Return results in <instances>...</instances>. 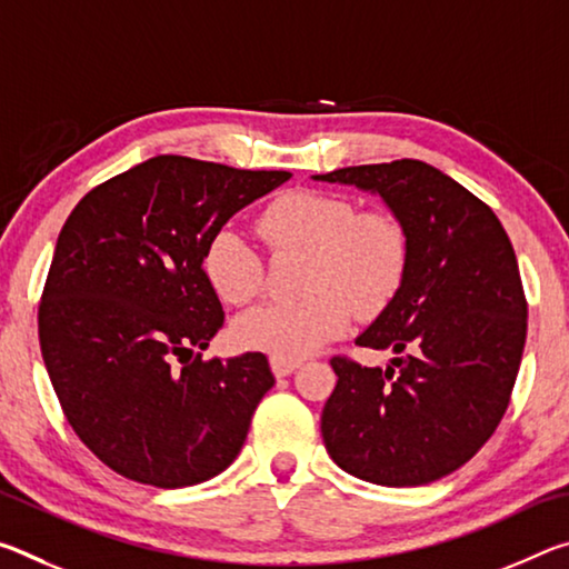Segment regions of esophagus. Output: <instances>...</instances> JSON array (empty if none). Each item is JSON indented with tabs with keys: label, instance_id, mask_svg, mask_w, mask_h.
<instances>
[{
	"label": "esophagus",
	"instance_id": "34e87169",
	"mask_svg": "<svg viewBox=\"0 0 569 569\" xmlns=\"http://www.w3.org/2000/svg\"><path fill=\"white\" fill-rule=\"evenodd\" d=\"M270 369H273L276 377H288L291 372H296V369H299V362H296V359L270 357Z\"/></svg>",
	"mask_w": 569,
	"mask_h": 569
}]
</instances>
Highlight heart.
I'll use <instances>...</instances> for the list:
<instances>
[{
	"mask_svg": "<svg viewBox=\"0 0 569 569\" xmlns=\"http://www.w3.org/2000/svg\"><path fill=\"white\" fill-rule=\"evenodd\" d=\"M273 256L303 252L301 301L263 303L238 317L240 347L301 359L341 337L357 317H377L400 291L408 270V232L387 210H357L345 194L291 189L266 204L256 222ZM202 270L224 303L242 306L263 293L266 266L236 230L207 242Z\"/></svg>",
	"mask_w": 569,
	"mask_h": 569,
	"instance_id": "b5f03b06",
	"label": "heart"
}]
</instances>
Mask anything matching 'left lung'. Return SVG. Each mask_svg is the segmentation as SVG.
Masks as SVG:
<instances>
[{"instance_id": "left-lung-1", "label": "left lung", "mask_w": 569, "mask_h": 569, "mask_svg": "<svg viewBox=\"0 0 569 569\" xmlns=\"http://www.w3.org/2000/svg\"><path fill=\"white\" fill-rule=\"evenodd\" d=\"M317 182L380 194L408 232L400 291L359 347L392 362L333 357L337 387L321 436L339 468L380 486L443 479L493 436L517 382L527 299L511 240L493 210L418 159L345 167Z\"/></svg>"}]
</instances>
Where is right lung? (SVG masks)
Here are the masks:
<instances>
[{
    "label": "right lung",
    "instance_id": "1",
    "mask_svg": "<svg viewBox=\"0 0 569 569\" xmlns=\"http://www.w3.org/2000/svg\"><path fill=\"white\" fill-rule=\"evenodd\" d=\"M291 171L161 154L98 184L62 224L38 331L76 436L123 479L179 489L236 461L276 385L260 351L204 362L224 311L207 242Z\"/></svg>",
    "mask_w": 569,
    "mask_h": 569
}]
</instances>
